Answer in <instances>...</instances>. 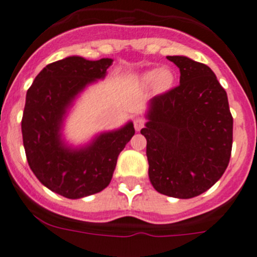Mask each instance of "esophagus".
Masks as SVG:
<instances>
[{
    "label": "esophagus",
    "instance_id": "obj_1",
    "mask_svg": "<svg viewBox=\"0 0 257 257\" xmlns=\"http://www.w3.org/2000/svg\"><path fill=\"white\" fill-rule=\"evenodd\" d=\"M134 125H135V130H136V131H140V130H141L142 127H144V125H145V120H144V118H141V117L135 118Z\"/></svg>",
    "mask_w": 257,
    "mask_h": 257
}]
</instances>
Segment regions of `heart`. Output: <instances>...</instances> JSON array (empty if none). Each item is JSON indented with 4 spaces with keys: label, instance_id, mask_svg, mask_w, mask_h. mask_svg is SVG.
<instances>
[{
    "label": "heart",
    "instance_id": "obj_1",
    "mask_svg": "<svg viewBox=\"0 0 257 257\" xmlns=\"http://www.w3.org/2000/svg\"><path fill=\"white\" fill-rule=\"evenodd\" d=\"M136 81L141 86H145V87L155 85V88L159 92H166L174 85L175 75L167 67L152 68V70H147L145 72L140 73L136 77Z\"/></svg>",
    "mask_w": 257,
    "mask_h": 257
}]
</instances>
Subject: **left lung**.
Masks as SVG:
<instances>
[{
    "mask_svg": "<svg viewBox=\"0 0 257 257\" xmlns=\"http://www.w3.org/2000/svg\"><path fill=\"white\" fill-rule=\"evenodd\" d=\"M180 68V85L151 98L141 130L150 182L157 192L191 199L221 179L232 149V116L226 91L209 66L167 56Z\"/></svg>",
    "mask_w": 257,
    "mask_h": 257,
    "instance_id": "obj_1",
    "label": "left lung"
}]
</instances>
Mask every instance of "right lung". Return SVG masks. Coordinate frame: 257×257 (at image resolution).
<instances>
[{
  "instance_id": "add662e5",
  "label": "right lung",
  "mask_w": 257,
  "mask_h": 257,
  "mask_svg": "<svg viewBox=\"0 0 257 257\" xmlns=\"http://www.w3.org/2000/svg\"><path fill=\"white\" fill-rule=\"evenodd\" d=\"M112 58L68 56L36 76L26 95L22 139L27 161L43 186L67 199H82L108 186L117 157L135 135L132 121L102 131L82 145L66 140L65 122L81 93L107 75Z\"/></svg>"
}]
</instances>
